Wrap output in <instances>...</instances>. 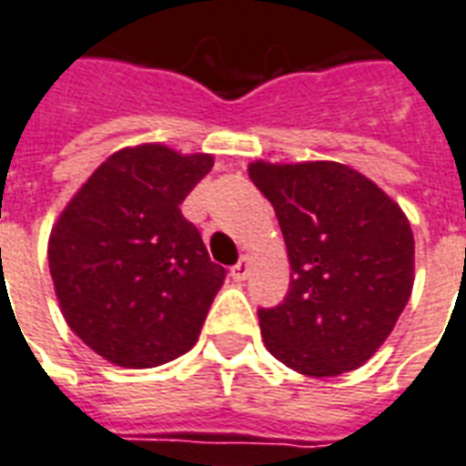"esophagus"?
<instances>
[{"label":"esophagus","instance_id":"1","mask_svg":"<svg viewBox=\"0 0 466 466\" xmlns=\"http://www.w3.org/2000/svg\"><path fill=\"white\" fill-rule=\"evenodd\" d=\"M250 258H240L238 260V265H233V270H230V278L236 279V282H243V279H248V275H250Z\"/></svg>","mask_w":466,"mask_h":466}]
</instances>
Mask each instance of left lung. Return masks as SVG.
<instances>
[{"label":"left lung","instance_id":"left-lung-1","mask_svg":"<svg viewBox=\"0 0 466 466\" xmlns=\"http://www.w3.org/2000/svg\"><path fill=\"white\" fill-rule=\"evenodd\" d=\"M248 174L278 213L289 258L285 302L258 312L268 351L312 379L356 370L390 337L410 299V220L346 164L255 159Z\"/></svg>","mask_w":466,"mask_h":466}]
</instances>
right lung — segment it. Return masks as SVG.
Returning <instances> with one entry per match:
<instances>
[{"label":"right lung","instance_id":"add662e5","mask_svg":"<svg viewBox=\"0 0 466 466\" xmlns=\"http://www.w3.org/2000/svg\"><path fill=\"white\" fill-rule=\"evenodd\" d=\"M211 154L122 147L73 194L48 236L66 324L105 361L154 369L198 341L226 279L179 206Z\"/></svg>","mask_w":466,"mask_h":466}]
</instances>
